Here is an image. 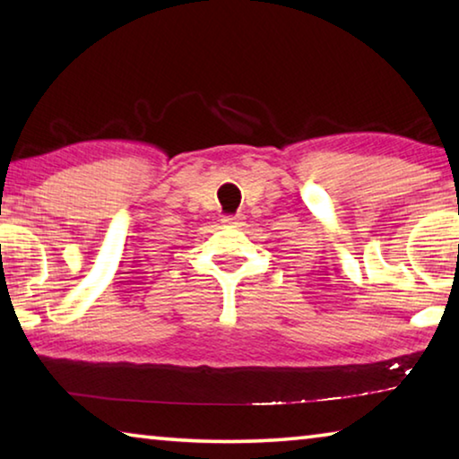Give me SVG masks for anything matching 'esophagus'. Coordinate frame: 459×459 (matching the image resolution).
I'll list each match as a JSON object with an SVG mask.
<instances>
[{"mask_svg": "<svg viewBox=\"0 0 459 459\" xmlns=\"http://www.w3.org/2000/svg\"><path fill=\"white\" fill-rule=\"evenodd\" d=\"M222 222L227 227H243L245 224V214H232V216H224Z\"/></svg>", "mask_w": 459, "mask_h": 459, "instance_id": "obj_1", "label": "esophagus"}]
</instances>
